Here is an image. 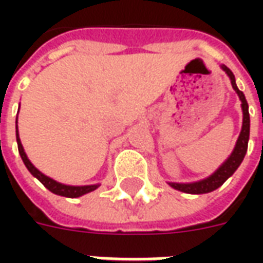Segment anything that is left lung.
<instances>
[{
    "mask_svg": "<svg viewBox=\"0 0 263 263\" xmlns=\"http://www.w3.org/2000/svg\"><path fill=\"white\" fill-rule=\"evenodd\" d=\"M18 112H20V108H18ZM16 143H18V151H20L21 158H22V162L24 165L26 166V169L31 172V175L33 177H36L39 182L42 183L45 187L48 189L49 192H52L53 194H58V196H63V197L69 198H77L84 196V194L90 193V192H94L96 189L100 186V184H83V186H79V184H65V183H60L58 180H54L50 176H46L43 172H41L37 169L36 166L32 163L28 155H26L25 149L22 146V142H21L20 138V131H18V115H16Z\"/></svg>",
    "mask_w": 263,
    "mask_h": 263,
    "instance_id": "obj_1",
    "label": "left lung"
}]
</instances>
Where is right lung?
Instances as JSON below:
<instances>
[{
  "mask_svg": "<svg viewBox=\"0 0 263 263\" xmlns=\"http://www.w3.org/2000/svg\"><path fill=\"white\" fill-rule=\"evenodd\" d=\"M221 69L224 70L227 73V76L230 77L231 80L232 88L235 90V92L239 97V101H241V108H242V128H241V132H239V137L237 139V143L232 149L231 155L226 159V162L217 169V171L211 175V176L205 177L203 180H198V182L194 183H169L172 187L177 189L180 192H184V193H192V194H203V193H210L215 189H218L226 182L228 177L232 176V173L237 171L238 166L241 165V162L245 158V154H247V149H248V141H249V111H248V103L245 100V96H243L242 91H239V88L237 87V83H235V77L232 74V71L227 66H221Z\"/></svg>",
  "mask_w": 263,
  "mask_h": 263,
  "instance_id": "add662e5",
  "label": "right lung"
}]
</instances>
